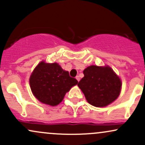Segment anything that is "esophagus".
Listing matches in <instances>:
<instances>
[{"mask_svg":"<svg viewBox=\"0 0 145 145\" xmlns=\"http://www.w3.org/2000/svg\"><path fill=\"white\" fill-rule=\"evenodd\" d=\"M76 80H77L78 81V82H79V81H80V76H77L76 77Z\"/></svg>","mask_w":145,"mask_h":145,"instance_id":"1","label":"esophagus"}]
</instances>
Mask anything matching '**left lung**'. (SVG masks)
Wrapping results in <instances>:
<instances>
[{
    "mask_svg": "<svg viewBox=\"0 0 145 145\" xmlns=\"http://www.w3.org/2000/svg\"><path fill=\"white\" fill-rule=\"evenodd\" d=\"M84 78L78 86L86 100L95 107H104L113 102L121 92V82L109 67L91 65L86 68Z\"/></svg>",
    "mask_w": 145,
    "mask_h": 145,
    "instance_id": "1",
    "label": "left lung"
}]
</instances>
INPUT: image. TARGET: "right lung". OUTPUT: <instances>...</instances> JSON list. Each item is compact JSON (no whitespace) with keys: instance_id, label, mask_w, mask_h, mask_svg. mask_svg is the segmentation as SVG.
Segmentation results:
<instances>
[{"instance_id":"add662e5","label":"right lung","mask_w":145,"mask_h":145,"mask_svg":"<svg viewBox=\"0 0 145 145\" xmlns=\"http://www.w3.org/2000/svg\"><path fill=\"white\" fill-rule=\"evenodd\" d=\"M78 83L58 63L41 62L30 77L33 95L44 104L54 106L61 103L71 86Z\"/></svg>"}]
</instances>
